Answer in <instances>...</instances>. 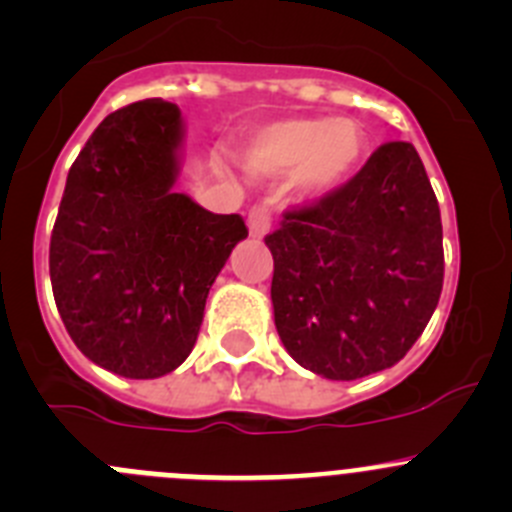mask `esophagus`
Here are the masks:
<instances>
[{
  "mask_svg": "<svg viewBox=\"0 0 512 512\" xmlns=\"http://www.w3.org/2000/svg\"><path fill=\"white\" fill-rule=\"evenodd\" d=\"M247 227H250V234L255 240H262L270 232V212L265 207H255L247 217Z\"/></svg>",
  "mask_w": 512,
  "mask_h": 512,
  "instance_id": "esophagus-1",
  "label": "esophagus"
}]
</instances>
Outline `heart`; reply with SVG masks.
I'll return each mask as SVG.
<instances>
[{
  "mask_svg": "<svg viewBox=\"0 0 512 512\" xmlns=\"http://www.w3.org/2000/svg\"><path fill=\"white\" fill-rule=\"evenodd\" d=\"M366 154L369 136L353 118H283L242 148V166L255 179L290 174L298 197L323 199L356 176Z\"/></svg>",
  "mask_w": 512,
  "mask_h": 512,
  "instance_id": "heart-1",
  "label": "heart"
}]
</instances>
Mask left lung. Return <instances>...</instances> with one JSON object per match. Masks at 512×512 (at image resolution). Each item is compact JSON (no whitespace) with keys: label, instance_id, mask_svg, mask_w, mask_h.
I'll use <instances>...</instances> for the list:
<instances>
[{"label":"left lung","instance_id":"obj_1","mask_svg":"<svg viewBox=\"0 0 512 512\" xmlns=\"http://www.w3.org/2000/svg\"><path fill=\"white\" fill-rule=\"evenodd\" d=\"M280 341L303 369L353 381L391 369L427 328L444 280L442 219L417 148L366 166L265 237Z\"/></svg>","mask_w":512,"mask_h":512}]
</instances>
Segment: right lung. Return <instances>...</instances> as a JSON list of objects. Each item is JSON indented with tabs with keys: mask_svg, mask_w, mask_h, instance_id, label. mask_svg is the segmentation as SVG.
Instances as JSON below:
<instances>
[{
	"mask_svg": "<svg viewBox=\"0 0 512 512\" xmlns=\"http://www.w3.org/2000/svg\"><path fill=\"white\" fill-rule=\"evenodd\" d=\"M184 118L138 100L111 113L70 166L50 237L57 313L105 371L159 379L186 361L240 214H212L174 191Z\"/></svg>",
	"mask_w": 512,
	"mask_h": 512,
	"instance_id": "right-lung-1",
	"label": "right lung"
}]
</instances>
